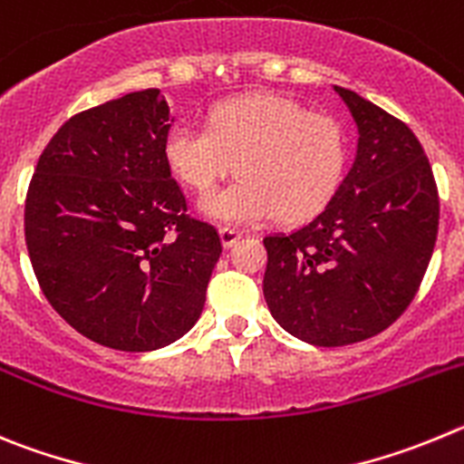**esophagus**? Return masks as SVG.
<instances>
[{
    "label": "esophagus",
    "mask_w": 464,
    "mask_h": 464,
    "mask_svg": "<svg viewBox=\"0 0 464 464\" xmlns=\"http://www.w3.org/2000/svg\"><path fill=\"white\" fill-rule=\"evenodd\" d=\"M219 237H222V245H224V247L231 249L233 245H236V242L240 240L242 233H240V231H236V228L222 227V228H219Z\"/></svg>",
    "instance_id": "obj_1"
}]
</instances>
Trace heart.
Here are the masks:
<instances>
[{"instance_id":"obj_1","label":"heart","mask_w":464,"mask_h":464,"mask_svg":"<svg viewBox=\"0 0 464 464\" xmlns=\"http://www.w3.org/2000/svg\"><path fill=\"white\" fill-rule=\"evenodd\" d=\"M164 160L189 189L206 194L237 161L240 180L208 194L198 210L215 222L254 227L279 215L304 222L335 196L346 166V136L335 118L307 112L275 94H247L212 108L210 129L178 122Z\"/></svg>"}]
</instances>
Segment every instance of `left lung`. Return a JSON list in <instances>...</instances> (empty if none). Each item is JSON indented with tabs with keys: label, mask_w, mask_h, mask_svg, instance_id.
<instances>
[{
	"label": "left lung",
	"mask_w": 464,
	"mask_h": 464,
	"mask_svg": "<svg viewBox=\"0 0 464 464\" xmlns=\"http://www.w3.org/2000/svg\"><path fill=\"white\" fill-rule=\"evenodd\" d=\"M358 129L331 203L303 228L263 237V295L284 331L344 346L386 331L414 300L440 227L432 169L411 129L333 85Z\"/></svg>",
	"instance_id": "1"
}]
</instances>
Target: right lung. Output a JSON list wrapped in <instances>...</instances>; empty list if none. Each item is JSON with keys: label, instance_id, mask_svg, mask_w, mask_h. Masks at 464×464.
Masks as SVG:
<instances>
[{"label": "right lung", "instance_id": "add662e5", "mask_svg": "<svg viewBox=\"0 0 464 464\" xmlns=\"http://www.w3.org/2000/svg\"><path fill=\"white\" fill-rule=\"evenodd\" d=\"M160 90L82 111L53 136L24 203V240L57 314L120 352H154L198 321L222 242L185 215Z\"/></svg>", "mask_w": 464, "mask_h": 464}]
</instances>
